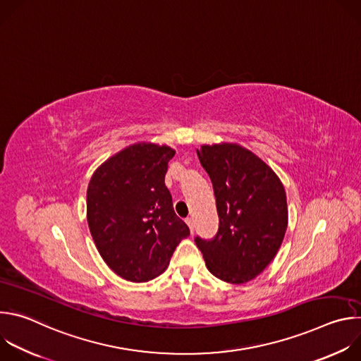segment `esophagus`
I'll use <instances>...</instances> for the list:
<instances>
[{"instance_id": "34e87169", "label": "esophagus", "mask_w": 361, "mask_h": 361, "mask_svg": "<svg viewBox=\"0 0 361 361\" xmlns=\"http://www.w3.org/2000/svg\"><path fill=\"white\" fill-rule=\"evenodd\" d=\"M185 223H187V226L190 227V231L192 233V231H194V223H192V219H185Z\"/></svg>"}]
</instances>
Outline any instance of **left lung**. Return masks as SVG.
I'll use <instances>...</instances> for the list:
<instances>
[{
  "label": "left lung",
  "instance_id": "8db88e82",
  "mask_svg": "<svg viewBox=\"0 0 361 361\" xmlns=\"http://www.w3.org/2000/svg\"><path fill=\"white\" fill-rule=\"evenodd\" d=\"M197 156L212 178L220 224L213 240L197 237L195 244L213 276L244 284L273 262L283 243L288 223L284 185L240 144H204Z\"/></svg>",
  "mask_w": 361,
  "mask_h": 361
}]
</instances>
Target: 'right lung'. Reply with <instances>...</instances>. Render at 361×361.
Returning <instances> with one entry per match:
<instances>
[{
  "instance_id": "add662e5",
  "label": "right lung",
  "mask_w": 361,
  "mask_h": 361,
  "mask_svg": "<svg viewBox=\"0 0 361 361\" xmlns=\"http://www.w3.org/2000/svg\"><path fill=\"white\" fill-rule=\"evenodd\" d=\"M174 154L166 144L135 142L102 163L90 180V233L102 260L127 281L160 276L178 243L190 235L164 183Z\"/></svg>"
}]
</instances>
